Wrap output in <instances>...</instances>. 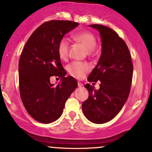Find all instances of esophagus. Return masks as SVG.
<instances>
[{
	"label": "esophagus",
	"mask_w": 152,
	"mask_h": 152,
	"mask_svg": "<svg viewBox=\"0 0 152 152\" xmlns=\"http://www.w3.org/2000/svg\"><path fill=\"white\" fill-rule=\"evenodd\" d=\"M78 86H79V88H81V87H82L83 86V84H81V82H78Z\"/></svg>",
	"instance_id": "esophagus-1"
}]
</instances>
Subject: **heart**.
Masks as SVG:
<instances>
[{
  "mask_svg": "<svg viewBox=\"0 0 152 152\" xmlns=\"http://www.w3.org/2000/svg\"><path fill=\"white\" fill-rule=\"evenodd\" d=\"M73 38L76 42L79 43L86 48V50L91 51L96 45L95 37L89 31H80L73 35ZM58 57L62 61H66L69 53V43L66 38H62L59 41L57 47ZM67 70L71 76L76 79H82L85 73L89 70V66L86 63L81 62H73L69 64Z\"/></svg>",
  "mask_w": 152,
  "mask_h": 152,
  "instance_id": "heart-1",
  "label": "heart"
}]
</instances>
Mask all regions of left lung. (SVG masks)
<instances>
[{
  "label": "left lung",
  "instance_id": "left-lung-1",
  "mask_svg": "<svg viewBox=\"0 0 152 152\" xmlns=\"http://www.w3.org/2000/svg\"><path fill=\"white\" fill-rule=\"evenodd\" d=\"M90 26L99 31L102 54L88 81L100 82L99 90L85 85L89 97L82 104L84 115L91 122L102 124L118 114L127 100L133 77V63L127 45L113 29L101 24Z\"/></svg>",
  "mask_w": 152,
  "mask_h": 152
}]
</instances>
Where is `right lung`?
Returning <instances> with one entry per match:
<instances>
[{"label": "right lung", "instance_id": "right-lung-1", "mask_svg": "<svg viewBox=\"0 0 152 152\" xmlns=\"http://www.w3.org/2000/svg\"><path fill=\"white\" fill-rule=\"evenodd\" d=\"M79 25L65 20H51L40 25L25 44L19 63V92L25 109L36 120L50 123L62 115L66 102L77 87L72 76L66 75L57 47L63 36ZM61 77L55 87L50 77Z\"/></svg>", "mask_w": 152, "mask_h": 152}]
</instances>
